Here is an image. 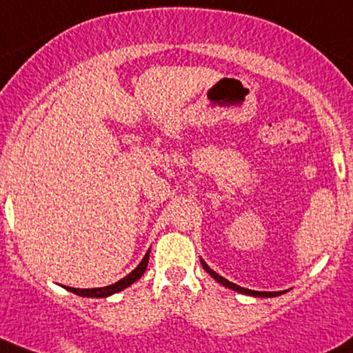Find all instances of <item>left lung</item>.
Wrapping results in <instances>:
<instances>
[{
    "label": "left lung",
    "instance_id": "left-lung-1",
    "mask_svg": "<svg viewBox=\"0 0 353 353\" xmlns=\"http://www.w3.org/2000/svg\"><path fill=\"white\" fill-rule=\"evenodd\" d=\"M201 265H203V268L206 270V272L210 273V275H211L212 278H214L216 281L223 283L224 286H228V288L234 290V291H239V293H243V294H250V296H259V298H273V296H280L281 293H285V291H276V293H268V291H252V290L242 288V286L236 285V283H230L229 280H225V278H223V276H221V275H217V273L214 272V270H211L210 267H208V265H206V262H204V260H201Z\"/></svg>",
    "mask_w": 353,
    "mask_h": 353
}]
</instances>
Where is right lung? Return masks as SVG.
Listing matches in <instances>:
<instances>
[{"mask_svg":"<svg viewBox=\"0 0 353 353\" xmlns=\"http://www.w3.org/2000/svg\"><path fill=\"white\" fill-rule=\"evenodd\" d=\"M149 254L150 250L147 252L145 256H143L142 262L137 265L136 270H132V272H130L128 276H124L123 280L116 281L114 285L104 286V288H91V290H80V288H72V286H65V290L72 291V293L78 294V296H85V298H106L110 296V294L117 293V291H123L124 288H128V286L132 285L134 281H137L139 278L143 275V272H145L147 268V263H149Z\"/></svg>","mask_w":353,"mask_h":353,"instance_id":"right-lung-1","label":"right lung"}]
</instances>
